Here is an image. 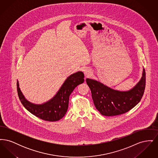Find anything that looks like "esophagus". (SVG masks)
Listing matches in <instances>:
<instances>
[{
  "label": "esophagus",
  "instance_id": "esophagus-1",
  "mask_svg": "<svg viewBox=\"0 0 158 158\" xmlns=\"http://www.w3.org/2000/svg\"><path fill=\"white\" fill-rule=\"evenodd\" d=\"M83 72H84V74L85 75V77H89L92 75V72L91 70L88 68H85L83 70Z\"/></svg>",
  "mask_w": 158,
  "mask_h": 158
}]
</instances>
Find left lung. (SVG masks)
Segmentation results:
<instances>
[{
	"label": "left lung",
	"mask_w": 158,
	"mask_h": 158,
	"mask_svg": "<svg viewBox=\"0 0 158 158\" xmlns=\"http://www.w3.org/2000/svg\"><path fill=\"white\" fill-rule=\"evenodd\" d=\"M94 105L98 111L105 116H114L127 113L135 107L143 97L146 85V73L135 86L126 91L113 89L94 79L87 78Z\"/></svg>",
	"instance_id": "1"
}]
</instances>
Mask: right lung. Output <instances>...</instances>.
I'll return each instance as SVG.
<instances>
[{"instance_id": "obj_1", "label": "right lung", "mask_w": 158, "mask_h": 158, "mask_svg": "<svg viewBox=\"0 0 158 158\" xmlns=\"http://www.w3.org/2000/svg\"><path fill=\"white\" fill-rule=\"evenodd\" d=\"M83 82L82 72H77L69 76L53 98L41 104H33L25 98L20 89L18 81L17 91L22 104L29 112L43 120L56 121L64 116L68 111L70 95L77 85Z\"/></svg>"}]
</instances>
